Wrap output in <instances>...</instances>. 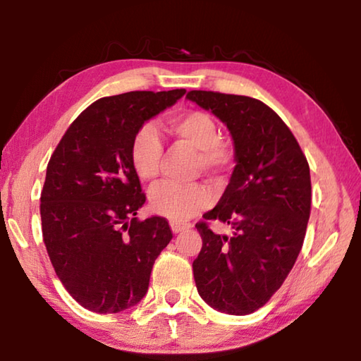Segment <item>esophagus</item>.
<instances>
[{
  "mask_svg": "<svg viewBox=\"0 0 361 361\" xmlns=\"http://www.w3.org/2000/svg\"><path fill=\"white\" fill-rule=\"evenodd\" d=\"M170 228H172V231L175 232V234H178V232H181V231H185V229H188V228H189V224L172 221V223H170Z\"/></svg>",
  "mask_w": 361,
  "mask_h": 361,
  "instance_id": "34e87169",
  "label": "esophagus"
}]
</instances>
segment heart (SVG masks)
<instances>
[{
	"instance_id": "b5f03b06",
	"label": "heart",
	"mask_w": 361,
	"mask_h": 361,
	"mask_svg": "<svg viewBox=\"0 0 361 361\" xmlns=\"http://www.w3.org/2000/svg\"><path fill=\"white\" fill-rule=\"evenodd\" d=\"M167 129L175 138L197 149L194 172L221 178L234 164V151L219 140V127L209 113L191 109L167 121ZM164 146L151 126H142L130 143V164L140 180L151 181L159 175ZM213 202L210 188L200 181L159 183L149 191V207L157 215L183 223L209 209Z\"/></svg>"
}]
</instances>
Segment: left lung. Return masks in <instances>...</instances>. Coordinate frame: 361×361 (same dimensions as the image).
<instances>
[{
	"instance_id": "8db88e82",
	"label": "left lung",
	"mask_w": 361,
	"mask_h": 361,
	"mask_svg": "<svg viewBox=\"0 0 361 361\" xmlns=\"http://www.w3.org/2000/svg\"><path fill=\"white\" fill-rule=\"evenodd\" d=\"M186 97L228 126L237 162L221 200L195 224L202 237L192 262L195 286L213 309L252 314L282 286L302 248L312 202L307 159L261 100L212 90ZM215 219L233 234L215 235L208 224Z\"/></svg>"
}]
</instances>
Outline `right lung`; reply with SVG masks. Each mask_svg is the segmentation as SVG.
Segmentation results:
<instances>
[{
	"mask_svg": "<svg viewBox=\"0 0 361 361\" xmlns=\"http://www.w3.org/2000/svg\"><path fill=\"white\" fill-rule=\"evenodd\" d=\"M185 92L103 97L71 122L49 159L42 240L66 291L92 312L116 314L140 302L152 264L172 240L166 218H137L146 194L132 169L130 143L145 121Z\"/></svg>",
	"mask_w": 361,
	"mask_h": 361,
	"instance_id": "right-lung-1",
	"label": "right lung"
}]
</instances>
